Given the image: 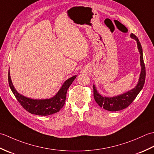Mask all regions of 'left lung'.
<instances>
[{"instance_id": "8db88e82", "label": "left lung", "mask_w": 154, "mask_h": 154, "mask_svg": "<svg viewBox=\"0 0 154 154\" xmlns=\"http://www.w3.org/2000/svg\"><path fill=\"white\" fill-rule=\"evenodd\" d=\"M131 38L135 40L137 42V46L140 53V65H141V72H140L139 80L138 83L134 89L130 90L127 92L120 95L114 96L112 97H103L100 94L96 89L95 85H93V95L96 103L99 104L100 107H103L104 109L112 112L119 111L126 109L131 104L133 100L136 99L137 95L143 89V85L145 83L146 79V68L144 62H143V51L141 44L136 35L134 34H130Z\"/></svg>"}]
</instances>
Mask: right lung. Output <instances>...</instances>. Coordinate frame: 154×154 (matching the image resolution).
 Here are the masks:
<instances>
[{"instance_id": "add662e5", "label": "right lung", "mask_w": 154, "mask_h": 154, "mask_svg": "<svg viewBox=\"0 0 154 154\" xmlns=\"http://www.w3.org/2000/svg\"><path fill=\"white\" fill-rule=\"evenodd\" d=\"M77 75L69 78L62 85L55 96L45 99H34L20 94L13 85L10 70L8 71V83L10 88L22 106L31 114L40 116H48L59 112L63 106L66 99L67 89L75 79Z\"/></svg>"}]
</instances>
